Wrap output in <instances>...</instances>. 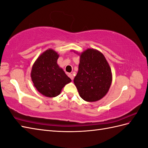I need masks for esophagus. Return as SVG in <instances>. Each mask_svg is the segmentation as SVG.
<instances>
[{"label": "esophagus", "mask_w": 148, "mask_h": 148, "mask_svg": "<svg viewBox=\"0 0 148 148\" xmlns=\"http://www.w3.org/2000/svg\"><path fill=\"white\" fill-rule=\"evenodd\" d=\"M68 76H69V77H70L72 80L74 79V76H73V75H72V74H71V73L68 74Z\"/></svg>", "instance_id": "1"}]
</instances>
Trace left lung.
<instances>
[{
  "label": "left lung",
  "mask_w": 148,
  "mask_h": 148,
  "mask_svg": "<svg viewBox=\"0 0 148 148\" xmlns=\"http://www.w3.org/2000/svg\"><path fill=\"white\" fill-rule=\"evenodd\" d=\"M74 83L80 97L86 102L97 101L106 95L112 83V73L101 52L88 48L81 53Z\"/></svg>",
  "instance_id": "obj_1"
}]
</instances>
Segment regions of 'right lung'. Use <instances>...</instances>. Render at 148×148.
<instances>
[{
  "instance_id": "1",
  "label": "right lung",
  "mask_w": 148,
  "mask_h": 148,
  "mask_svg": "<svg viewBox=\"0 0 148 148\" xmlns=\"http://www.w3.org/2000/svg\"><path fill=\"white\" fill-rule=\"evenodd\" d=\"M59 55L52 49L43 52L34 62L31 71L34 85L39 93L48 97L60 95L63 88L71 82L57 64Z\"/></svg>"
}]
</instances>
